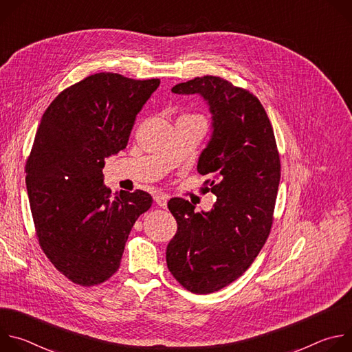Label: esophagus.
Here are the masks:
<instances>
[{
  "label": "esophagus",
  "instance_id": "obj_1",
  "mask_svg": "<svg viewBox=\"0 0 352 352\" xmlns=\"http://www.w3.org/2000/svg\"><path fill=\"white\" fill-rule=\"evenodd\" d=\"M155 202L160 206V208H167V200H168V196L159 192V193H155Z\"/></svg>",
  "mask_w": 352,
  "mask_h": 352
}]
</instances>
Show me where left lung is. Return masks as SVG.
Segmentation results:
<instances>
[{"instance_id": "left-lung-1", "label": "left lung", "mask_w": 352, "mask_h": 352, "mask_svg": "<svg viewBox=\"0 0 352 352\" xmlns=\"http://www.w3.org/2000/svg\"><path fill=\"white\" fill-rule=\"evenodd\" d=\"M177 94H200L213 114V135L197 173L210 175L204 192L217 199L208 213L182 197L168 200L177 232L167 246V266L193 294L219 291L254 263L274 220L280 155L272 122L259 98L220 76L178 83Z\"/></svg>"}]
</instances>
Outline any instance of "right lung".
I'll use <instances>...</instances> for the list:
<instances>
[{
  "instance_id": "add662e5",
  "label": "right lung",
  "mask_w": 352,
  "mask_h": 352,
  "mask_svg": "<svg viewBox=\"0 0 352 352\" xmlns=\"http://www.w3.org/2000/svg\"><path fill=\"white\" fill-rule=\"evenodd\" d=\"M159 85L94 74L64 89L41 117L25 168L34 231L48 261L75 284H102L118 270L135 221L153 204L140 189L111 193L103 167L126 147Z\"/></svg>"
}]
</instances>
